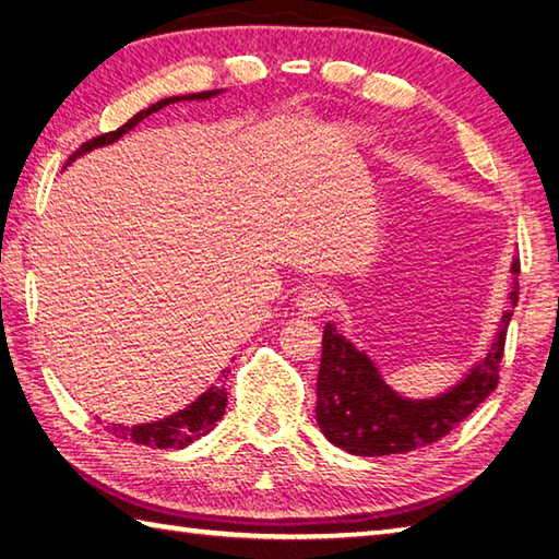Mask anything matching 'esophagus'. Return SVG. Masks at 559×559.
I'll use <instances>...</instances> for the list:
<instances>
[{
  "label": "esophagus",
  "mask_w": 559,
  "mask_h": 559,
  "mask_svg": "<svg viewBox=\"0 0 559 559\" xmlns=\"http://www.w3.org/2000/svg\"><path fill=\"white\" fill-rule=\"evenodd\" d=\"M329 305H331V295L324 288H305L302 293H298V298H295V307H298V310L307 317L322 314Z\"/></svg>",
  "instance_id": "obj_1"
}]
</instances>
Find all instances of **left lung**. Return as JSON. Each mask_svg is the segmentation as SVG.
Segmentation results:
<instances>
[{"mask_svg": "<svg viewBox=\"0 0 559 559\" xmlns=\"http://www.w3.org/2000/svg\"><path fill=\"white\" fill-rule=\"evenodd\" d=\"M514 283L507 300H519V259L512 261ZM512 310L497 324L492 343L483 358L442 394L411 399L384 382L382 372L365 350L355 348L336 324L324 326L322 365L317 379V423L331 444L355 456L406 454L437 442L468 418L488 399L504 350V336Z\"/></svg>", "mask_w": 559, "mask_h": 559, "instance_id": "8db88e82", "label": "left lung"}]
</instances>
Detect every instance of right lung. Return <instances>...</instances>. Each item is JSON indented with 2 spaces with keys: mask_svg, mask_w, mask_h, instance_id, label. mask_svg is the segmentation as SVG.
I'll return each instance as SVG.
<instances>
[{
  "mask_svg": "<svg viewBox=\"0 0 559 559\" xmlns=\"http://www.w3.org/2000/svg\"><path fill=\"white\" fill-rule=\"evenodd\" d=\"M223 93H225L223 88L204 91V93H187V96H170V98H163L158 103H153V105H148L146 110L136 112L132 120L122 124L120 129H117V132H110V134L96 136L93 141H86V144H83L74 153V156L69 158V163H74L76 158L86 156V153L93 151V148L112 144V141L124 136L127 132H132V129L141 120H146L151 112H158L160 108H165V105L180 103V100H211L216 96H223ZM223 377H225V370H223ZM225 406H228V394H225V389L223 386H209L204 394L197 396L192 403H189V406L168 415V418L141 423V425H132V427L112 423V425H108V430H112L115 437L132 439V442H136V444L158 447V449H185L187 444L197 442L199 437H204L206 432L213 430V427H216V423L225 415Z\"/></svg>",
  "mask_w": 559,
  "mask_h": 559,
  "instance_id": "right-lung-1",
  "label": "right lung"
}]
</instances>
